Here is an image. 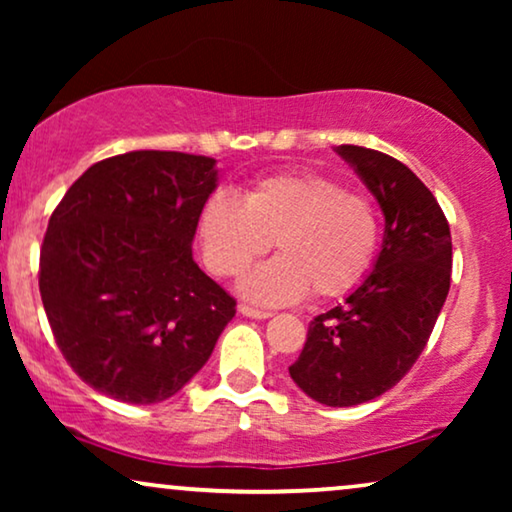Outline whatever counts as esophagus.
I'll list each match as a JSON object with an SVG mask.
<instances>
[{
  "mask_svg": "<svg viewBox=\"0 0 512 512\" xmlns=\"http://www.w3.org/2000/svg\"><path fill=\"white\" fill-rule=\"evenodd\" d=\"M240 314L249 319H270L272 312H265V310H256V307L251 305H240Z\"/></svg>",
  "mask_w": 512,
  "mask_h": 512,
  "instance_id": "34e87169",
  "label": "esophagus"
}]
</instances>
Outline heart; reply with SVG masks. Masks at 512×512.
Instances as JSON below:
<instances>
[{
    "label": "heart",
    "instance_id": "obj_1",
    "mask_svg": "<svg viewBox=\"0 0 512 512\" xmlns=\"http://www.w3.org/2000/svg\"><path fill=\"white\" fill-rule=\"evenodd\" d=\"M195 230L207 270L223 279L242 277L275 240L282 256L242 282L244 296L261 305H289L310 291L342 296L366 277L380 247L373 202L319 172L270 174L242 200L212 193Z\"/></svg>",
    "mask_w": 512,
    "mask_h": 512
}]
</instances>
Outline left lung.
I'll return each instance as SVG.
<instances>
[{
	"mask_svg": "<svg viewBox=\"0 0 512 512\" xmlns=\"http://www.w3.org/2000/svg\"><path fill=\"white\" fill-rule=\"evenodd\" d=\"M384 214L373 272L307 328L291 380L317 403L349 408L389 391L419 359L452 275L450 226L417 174L387 153L342 144Z\"/></svg>",
	"mask_w": 512,
	"mask_h": 512,
	"instance_id": "1",
	"label": "left lung"
}]
</instances>
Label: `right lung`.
Segmentation results:
<instances>
[{
    "label": "right lung",
    "instance_id": "add662e5",
    "mask_svg": "<svg viewBox=\"0 0 512 512\" xmlns=\"http://www.w3.org/2000/svg\"><path fill=\"white\" fill-rule=\"evenodd\" d=\"M216 160L130 151L88 167L48 221L39 291L62 356L83 382L123 403L177 394L235 317L193 261Z\"/></svg>",
    "mask_w": 512,
    "mask_h": 512
}]
</instances>
